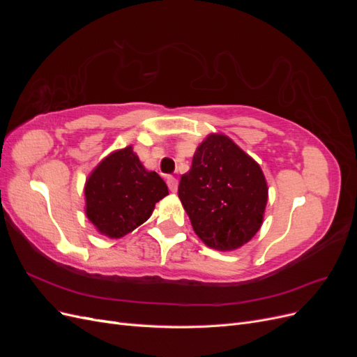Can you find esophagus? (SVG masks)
<instances>
[{"instance_id":"1","label":"esophagus","mask_w":357,"mask_h":357,"mask_svg":"<svg viewBox=\"0 0 357 357\" xmlns=\"http://www.w3.org/2000/svg\"><path fill=\"white\" fill-rule=\"evenodd\" d=\"M167 185H168V188H169L171 192L176 193L177 189H178V180H177L176 177L168 176V177H167Z\"/></svg>"}]
</instances>
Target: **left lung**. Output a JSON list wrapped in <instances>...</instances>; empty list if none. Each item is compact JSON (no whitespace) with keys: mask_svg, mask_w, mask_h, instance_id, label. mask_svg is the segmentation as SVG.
<instances>
[{"mask_svg":"<svg viewBox=\"0 0 357 357\" xmlns=\"http://www.w3.org/2000/svg\"><path fill=\"white\" fill-rule=\"evenodd\" d=\"M178 198L199 238L215 250L228 252L261 229L268 186L253 158L229 137L210 134L181 176Z\"/></svg>","mask_w":357,"mask_h":357,"instance_id":"obj_1","label":"left lung"}]
</instances>
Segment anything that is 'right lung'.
I'll use <instances>...</instances> for the list:
<instances>
[{"mask_svg": "<svg viewBox=\"0 0 357 357\" xmlns=\"http://www.w3.org/2000/svg\"><path fill=\"white\" fill-rule=\"evenodd\" d=\"M167 195L165 181L128 146L102 159L86 180V215L102 235L121 238L143 225Z\"/></svg>", "mask_w": 357, "mask_h": 357, "instance_id": "add662e5", "label": "right lung"}]
</instances>
